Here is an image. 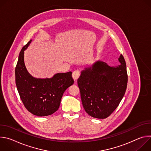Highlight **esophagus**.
<instances>
[{
  "instance_id": "34e87169",
  "label": "esophagus",
  "mask_w": 151,
  "mask_h": 151,
  "mask_svg": "<svg viewBox=\"0 0 151 151\" xmlns=\"http://www.w3.org/2000/svg\"><path fill=\"white\" fill-rule=\"evenodd\" d=\"M80 76V72L78 70H75L72 73V77L75 81H76Z\"/></svg>"
}]
</instances>
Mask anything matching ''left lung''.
<instances>
[{"label": "left lung", "instance_id": "1", "mask_svg": "<svg viewBox=\"0 0 151 151\" xmlns=\"http://www.w3.org/2000/svg\"><path fill=\"white\" fill-rule=\"evenodd\" d=\"M118 60L121 64L115 67L98 61L82 70L78 79L83 107L92 117L109 116L125 94L128 82L126 63L122 55Z\"/></svg>", "mask_w": 151, "mask_h": 151}]
</instances>
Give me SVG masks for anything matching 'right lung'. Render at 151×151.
I'll list each match as a JSON object with an SVG mask.
<instances>
[{"label":"right lung","mask_w":151,"mask_h":151,"mask_svg":"<svg viewBox=\"0 0 151 151\" xmlns=\"http://www.w3.org/2000/svg\"><path fill=\"white\" fill-rule=\"evenodd\" d=\"M32 40L21 50L15 68V83L24 107L32 114L45 116L59 108L64 92L73 84L72 72L57 73L52 78L37 79L27 71L24 62V51Z\"/></svg>","instance_id":"right-lung-1"}]
</instances>
